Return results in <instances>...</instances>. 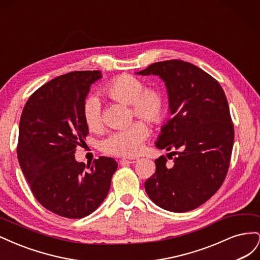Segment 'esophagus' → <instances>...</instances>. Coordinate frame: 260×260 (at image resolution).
<instances>
[{
  "label": "esophagus",
  "instance_id": "esophagus-1",
  "mask_svg": "<svg viewBox=\"0 0 260 260\" xmlns=\"http://www.w3.org/2000/svg\"><path fill=\"white\" fill-rule=\"evenodd\" d=\"M138 161V158H122V159H120V162L121 164H124V162H127V164H135V162H137Z\"/></svg>",
  "mask_w": 260,
  "mask_h": 260
}]
</instances>
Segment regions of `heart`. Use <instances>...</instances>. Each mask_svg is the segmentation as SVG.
<instances>
[{
	"label": "heart",
	"mask_w": 260,
	"mask_h": 260,
	"mask_svg": "<svg viewBox=\"0 0 260 260\" xmlns=\"http://www.w3.org/2000/svg\"><path fill=\"white\" fill-rule=\"evenodd\" d=\"M105 95L118 103L130 105L132 118H139L151 125L159 124L167 113V104L161 91L156 88H145V82L130 75L116 77L104 89ZM83 120L90 130L102 128V111L96 96L86 99L82 107ZM146 125L137 121L129 128L111 132L100 141L102 152L116 156H135L147 138Z\"/></svg>",
	"instance_id": "b5f03b06"
}]
</instances>
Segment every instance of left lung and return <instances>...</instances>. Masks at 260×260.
Returning <instances> with one entry per match:
<instances>
[{"instance_id": "obj_1", "label": "left lung", "mask_w": 260, "mask_h": 260, "mask_svg": "<svg viewBox=\"0 0 260 260\" xmlns=\"http://www.w3.org/2000/svg\"><path fill=\"white\" fill-rule=\"evenodd\" d=\"M137 74L159 76L174 115L156 142L157 148L170 151L174 166L158 157L145 191L164 209L193 210L219 190L230 166L234 128L225 94L215 78L180 59L154 62Z\"/></svg>"}]
</instances>
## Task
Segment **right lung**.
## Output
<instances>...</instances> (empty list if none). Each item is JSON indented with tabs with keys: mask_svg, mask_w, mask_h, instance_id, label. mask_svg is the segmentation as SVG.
<instances>
[{
	"mask_svg": "<svg viewBox=\"0 0 260 260\" xmlns=\"http://www.w3.org/2000/svg\"><path fill=\"white\" fill-rule=\"evenodd\" d=\"M101 72H74L43 84L29 98L19 122L17 157L37 201L58 216L80 219L108 194L118 164L101 156L85 167L75 159L89 128L82 107Z\"/></svg>",
	"mask_w": 260,
	"mask_h": 260,
	"instance_id": "add662e5",
	"label": "right lung"
}]
</instances>
